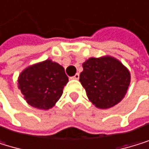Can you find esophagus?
Listing matches in <instances>:
<instances>
[{
	"label": "esophagus",
	"mask_w": 149,
	"mask_h": 149,
	"mask_svg": "<svg viewBox=\"0 0 149 149\" xmlns=\"http://www.w3.org/2000/svg\"><path fill=\"white\" fill-rule=\"evenodd\" d=\"M71 79H79V73H76L73 77H71Z\"/></svg>",
	"instance_id": "esophagus-1"
}]
</instances>
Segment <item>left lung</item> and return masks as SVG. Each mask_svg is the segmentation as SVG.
Instances as JSON below:
<instances>
[{"label":"left lung","mask_w":149,"mask_h":149,"mask_svg":"<svg viewBox=\"0 0 149 149\" xmlns=\"http://www.w3.org/2000/svg\"><path fill=\"white\" fill-rule=\"evenodd\" d=\"M82 67L79 81L97 108L109 109L123 100L130 84V72L118 60L110 56L89 58Z\"/></svg>","instance_id":"obj_1"}]
</instances>
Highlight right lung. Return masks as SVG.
<instances>
[{
    "mask_svg": "<svg viewBox=\"0 0 149 149\" xmlns=\"http://www.w3.org/2000/svg\"><path fill=\"white\" fill-rule=\"evenodd\" d=\"M68 81L62 66L46 60L23 70L18 79V87L29 105L47 110L60 100Z\"/></svg>",
    "mask_w": 149,
    "mask_h": 149,
    "instance_id": "1",
    "label": "right lung"
}]
</instances>
